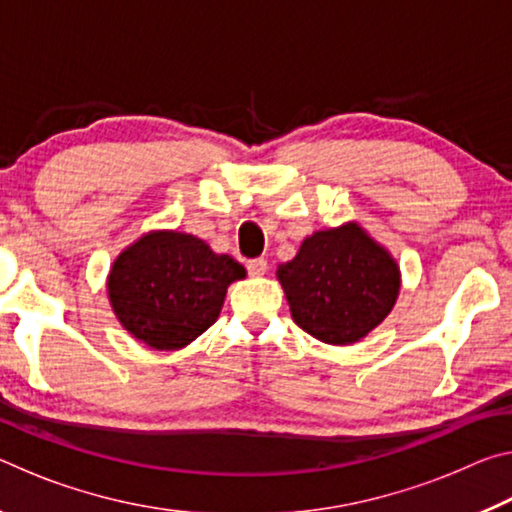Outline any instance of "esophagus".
I'll use <instances>...</instances> for the list:
<instances>
[{
  "instance_id": "34e87169",
  "label": "esophagus",
  "mask_w": 512,
  "mask_h": 512,
  "mask_svg": "<svg viewBox=\"0 0 512 512\" xmlns=\"http://www.w3.org/2000/svg\"><path fill=\"white\" fill-rule=\"evenodd\" d=\"M248 273L253 277H262L266 271H268V262L264 257H257V259H250V262L246 264Z\"/></svg>"
}]
</instances>
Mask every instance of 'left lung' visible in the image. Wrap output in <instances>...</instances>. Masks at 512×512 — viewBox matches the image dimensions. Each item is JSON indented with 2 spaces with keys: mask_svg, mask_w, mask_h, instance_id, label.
I'll return each instance as SVG.
<instances>
[{
  "mask_svg": "<svg viewBox=\"0 0 512 512\" xmlns=\"http://www.w3.org/2000/svg\"><path fill=\"white\" fill-rule=\"evenodd\" d=\"M296 325L329 345H350L384 320L400 293V266L359 223L318 230L277 266Z\"/></svg>",
  "mask_w": 512,
  "mask_h": 512,
  "instance_id": "1",
  "label": "left lung"
}]
</instances>
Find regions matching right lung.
I'll use <instances>...</instances> for the list:
<instances>
[{
    "label": "right lung",
    "mask_w": 512,
    "mask_h": 512,
    "mask_svg": "<svg viewBox=\"0 0 512 512\" xmlns=\"http://www.w3.org/2000/svg\"><path fill=\"white\" fill-rule=\"evenodd\" d=\"M246 268L203 239L176 230L146 232L121 253L108 275L112 311L153 350H180L219 318L225 291Z\"/></svg>",
    "instance_id": "right-lung-1"
}]
</instances>
